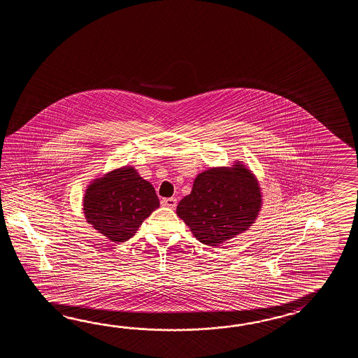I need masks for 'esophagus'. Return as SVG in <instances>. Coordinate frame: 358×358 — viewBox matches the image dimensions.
Instances as JSON below:
<instances>
[{
  "mask_svg": "<svg viewBox=\"0 0 358 358\" xmlns=\"http://www.w3.org/2000/svg\"><path fill=\"white\" fill-rule=\"evenodd\" d=\"M161 205L165 206V207H169V208H176V198H164V199L161 201Z\"/></svg>",
  "mask_w": 358,
  "mask_h": 358,
  "instance_id": "obj_1",
  "label": "esophagus"
}]
</instances>
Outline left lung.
Segmentation results:
<instances>
[{"label": "left lung", "instance_id": "obj_1", "mask_svg": "<svg viewBox=\"0 0 358 358\" xmlns=\"http://www.w3.org/2000/svg\"><path fill=\"white\" fill-rule=\"evenodd\" d=\"M262 207L257 176L242 161L199 173L176 215L201 243L217 247L251 228Z\"/></svg>", "mask_w": 358, "mask_h": 358}]
</instances>
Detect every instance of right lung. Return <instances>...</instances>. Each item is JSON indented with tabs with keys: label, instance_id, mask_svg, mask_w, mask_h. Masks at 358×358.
<instances>
[{
	"label": "right lung",
	"instance_id": "right-lung-1",
	"mask_svg": "<svg viewBox=\"0 0 358 358\" xmlns=\"http://www.w3.org/2000/svg\"><path fill=\"white\" fill-rule=\"evenodd\" d=\"M159 206L152 184L133 166L113 169L97 176L87 185L83 197L85 221L114 243L134 236Z\"/></svg>",
	"mask_w": 358,
	"mask_h": 358
}]
</instances>
